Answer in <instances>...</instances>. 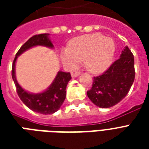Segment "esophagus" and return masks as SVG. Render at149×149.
I'll use <instances>...</instances> for the list:
<instances>
[{
    "mask_svg": "<svg viewBox=\"0 0 149 149\" xmlns=\"http://www.w3.org/2000/svg\"><path fill=\"white\" fill-rule=\"evenodd\" d=\"M79 74H80V72L78 71V70H73V71L71 72V76H72V77H77Z\"/></svg>",
    "mask_w": 149,
    "mask_h": 149,
    "instance_id": "34e87169",
    "label": "esophagus"
}]
</instances>
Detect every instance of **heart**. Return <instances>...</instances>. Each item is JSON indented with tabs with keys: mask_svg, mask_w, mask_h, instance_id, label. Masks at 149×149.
Segmentation results:
<instances>
[{
	"mask_svg": "<svg viewBox=\"0 0 149 149\" xmlns=\"http://www.w3.org/2000/svg\"><path fill=\"white\" fill-rule=\"evenodd\" d=\"M114 52L115 44L112 39L100 34H91L72 39L62 57L65 63L71 65L84 60L88 71L100 73L110 66Z\"/></svg>",
	"mask_w": 149,
	"mask_h": 149,
	"instance_id": "b5f03b06",
	"label": "heart"
}]
</instances>
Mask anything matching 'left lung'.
Masks as SVG:
<instances>
[{
	"label": "left lung",
	"mask_w": 149,
	"mask_h": 149,
	"mask_svg": "<svg viewBox=\"0 0 149 149\" xmlns=\"http://www.w3.org/2000/svg\"><path fill=\"white\" fill-rule=\"evenodd\" d=\"M135 77L134 56L126 46L120 57L98 77L87 91L89 99L101 108H108L123 100L129 92Z\"/></svg>",
	"instance_id": "obj_1"
}]
</instances>
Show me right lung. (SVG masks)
<instances>
[{"instance_id": "1", "label": "right lung", "mask_w": 149, "mask_h": 149, "mask_svg": "<svg viewBox=\"0 0 149 149\" xmlns=\"http://www.w3.org/2000/svg\"><path fill=\"white\" fill-rule=\"evenodd\" d=\"M49 34H39L36 35L29 38L20 49L17 51L15 58L13 61L11 76L14 83L16 86V91L22 101L31 111L42 114H51L58 111L65 100L66 93V86L68 82L72 78L70 72H59L56 75V78L49 87L48 90L43 93L38 94H32L28 93L27 91L20 86L15 78V62L17 56L24 52L25 50L36 45H44L47 47L52 48L53 45L48 38Z\"/></svg>"}]
</instances>
